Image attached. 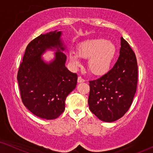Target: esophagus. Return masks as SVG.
<instances>
[{
  "label": "esophagus",
  "instance_id": "esophagus-1",
  "mask_svg": "<svg viewBox=\"0 0 153 153\" xmlns=\"http://www.w3.org/2000/svg\"><path fill=\"white\" fill-rule=\"evenodd\" d=\"M85 80L84 79H83L81 76H79L78 77V79H77V81H78V83H82V82H84Z\"/></svg>",
  "mask_w": 153,
  "mask_h": 153
}]
</instances>
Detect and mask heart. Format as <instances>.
I'll list each match as a JSON object with an SVG mask.
<instances>
[{
    "mask_svg": "<svg viewBox=\"0 0 153 153\" xmlns=\"http://www.w3.org/2000/svg\"><path fill=\"white\" fill-rule=\"evenodd\" d=\"M116 47L105 39H92L81 43L77 53L71 52L69 58L72 65H79V58L87 59V68L94 75H103L109 70L116 54Z\"/></svg>",
    "mask_w": 153,
    "mask_h": 153,
    "instance_id": "obj_1",
    "label": "heart"
}]
</instances>
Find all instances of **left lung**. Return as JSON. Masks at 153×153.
I'll return each mask as SVG.
<instances>
[{
  "mask_svg": "<svg viewBox=\"0 0 153 153\" xmlns=\"http://www.w3.org/2000/svg\"><path fill=\"white\" fill-rule=\"evenodd\" d=\"M138 65L134 52L121 37L120 56L114 66L100 78L90 81L91 111L104 122H114L126 114L137 88Z\"/></svg>",
  "mask_w": 153,
  "mask_h": 153,
  "instance_id": "left-lung-1",
  "label": "left lung"
}]
</instances>
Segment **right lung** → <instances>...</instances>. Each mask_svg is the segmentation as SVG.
<instances>
[{
    "mask_svg": "<svg viewBox=\"0 0 153 153\" xmlns=\"http://www.w3.org/2000/svg\"><path fill=\"white\" fill-rule=\"evenodd\" d=\"M60 31L39 35L27 46L17 73L21 98L24 106L40 118L53 120L65 111L67 96L76 88L77 74L65 65L66 55L57 51L49 64L42 60L46 49L60 47ZM59 51V49H58Z\"/></svg>",
    "mask_w": 153,
    "mask_h": 153,
    "instance_id": "obj_1",
    "label": "right lung"
}]
</instances>
